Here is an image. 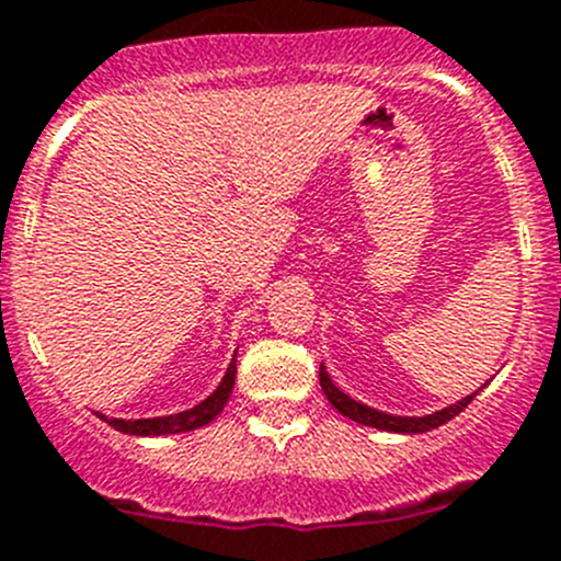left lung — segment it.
I'll return each instance as SVG.
<instances>
[{"label":"left lung","mask_w":561,"mask_h":561,"mask_svg":"<svg viewBox=\"0 0 561 561\" xmlns=\"http://www.w3.org/2000/svg\"><path fill=\"white\" fill-rule=\"evenodd\" d=\"M318 380H321V388H324L327 400L332 402V408H335L337 413L350 416L352 422H357V425L377 427V431H388V433H427V431H433V427H442L444 422H450L453 416H458V413H461L469 402L476 400V393L481 391V388H478L476 393H469V397L458 400L456 405H447V408H442V411L427 413V416H397V413L377 411V408H368V405H363V402L352 400L350 393H343L341 388L330 380L324 363H321Z\"/></svg>","instance_id":"1"}]
</instances>
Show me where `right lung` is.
Instances as JSON below:
<instances>
[{"mask_svg": "<svg viewBox=\"0 0 561 561\" xmlns=\"http://www.w3.org/2000/svg\"><path fill=\"white\" fill-rule=\"evenodd\" d=\"M234 357H231V363H229V368H226V375H224V380H220V386L215 388V391H211L204 402H198L195 408H190V411L173 413V416H153V419H108V416H103V413H98V416L103 419V422H108L114 431L128 433V436H170V433H186V431H195V427L209 425L211 419L224 411V405L229 402V397H231V388H234V377H237Z\"/></svg>", "mask_w": 561, "mask_h": 561, "instance_id": "add662e5", "label": "right lung"}]
</instances>
